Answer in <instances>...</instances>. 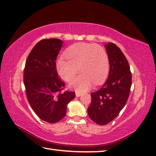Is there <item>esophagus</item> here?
<instances>
[{"mask_svg": "<svg viewBox=\"0 0 156 156\" xmlns=\"http://www.w3.org/2000/svg\"><path fill=\"white\" fill-rule=\"evenodd\" d=\"M75 95H76V96H77V97H79V96H82V94L81 93H79V92H76L75 93Z\"/></svg>", "mask_w": 156, "mask_h": 156, "instance_id": "34e87169", "label": "esophagus"}]
</instances>
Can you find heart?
<instances>
[{"instance_id": "obj_1", "label": "heart", "mask_w": 156, "mask_h": 156, "mask_svg": "<svg viewBox=\"0 0 156 156\" xmlns=\"http://www.w3.org/2000/svg\"><path fill=\"white\" fill-rule=\"evenodd\" d=\"M66 60L60 58L56 62L58 74L65 81L74 77L79 70L82 73L72 79L70 86L83 92L94 83L101 84L109 72V59L107 51L98 45L77 43L70 46L64 53Z\"/></svg>"}]
</instances>
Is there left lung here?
I'll return each instance as SVG.
<instances>
[{"instance_id": "left-lung-1", "label": "left lung", "mask_w": 156, "mask_h": 156, "mask_svg": "<svg viewBox=\"0 0 156 156\" xmlns=\"http://www.w3.org/2000/svg\"><path fill=\"white\" fill-rule=\"evenodd\" d=\"M110 70L107 81L98 91L91 94L88 115L99 125H106L118 115L130 94L132 73L124 54L115 44L105 45Z\"/></svg>"}]
</instances>
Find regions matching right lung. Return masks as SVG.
I'll list each match as a JSON object with an SVG mask.
<instances>
[{
    "label": "right lung",
    "mask_w": 156,
    "mask_h": 156,
    "mask_svg": "<svg viewBox=\"0 0 156 156\" xmlns=\"http://www.w3.org/2000/svg\"><path fill=\"white\" fill-rule=\"evenodd\" d=\"M63 41L42 39L29 54L23 70V83L28 101L40 119L54 124L66 115L67 105L74 99V92L64 90L65 83L58 76L56 58Z\"/></svg>",
    "instance_id": "obj_1"
}]
</instances>
